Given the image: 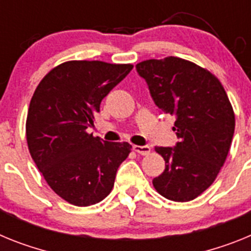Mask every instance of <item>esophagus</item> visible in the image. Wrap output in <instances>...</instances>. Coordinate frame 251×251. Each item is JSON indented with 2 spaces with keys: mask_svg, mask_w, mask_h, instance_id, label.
Listing matches in <instances>:
<instances>
[{
  "mask_svg": "<svg viewBox=\"0 0 251 251\" xmlns=\"http://www.w3.org/2000/svg\"><path fill=\"white\" fill-rule=\"evenodd\" d=\"M132 149H134V151L139 152V154H141V155H148L150 152V147L149 145H134L132 147Z\"/></svg>",
  "mask_w": 251,
  "mask_h": 251,
  "instance_id": "1",
  "label": "esophagus"
}]
</instances>
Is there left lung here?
Masks as SVG:
<instances>
[{"label": "left lung", "mask_w": 251, "mask_h": 251, "mask_svg": "<svg viewBox=\"0 0 251 251\" xmlns=\"http://www.w3.org/2000/svg\"><path fill=\"white\" fill-rule=\"evenodd\" d=\"M160 110L176 117L174 148L156 147L165 169L152 179L159 195L188 202L203 193L225 163L235 113L221 82L211 72L177 56L136 64Z\"/></svg>", "instance_id": "obj_1"}]
</instances>
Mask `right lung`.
<instances>
[{
  "mask_svg": "<svg viewBox=\"0 0 251 251\" xmlns=\"http://www.w3.org/2000/svg\"><path fill=\"white\" fill-rule=\"evenodd\" d=\"M132 64L71 60L53 68L35 89L26 140L49 187L74 206L99 203L112 191L128 143H108L87 132L102 100Z\"/></svg>",
  "mask_w": 251,
  "mask_h": 251,
  "instance_id": "obj_1",
  "label": "right lung"
}]
</instances>
